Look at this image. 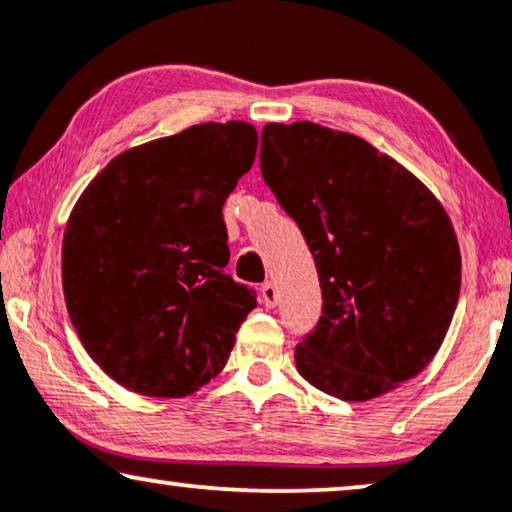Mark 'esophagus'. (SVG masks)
<instances>
[{
  "label": "esophagus",
  "mask_w": 512,
  "mask_h": 512,
  "mask_svg": "<svg viewBox=\"0 0 512 512\" xmlns=\"http://www.w3.org/2000/svg\"><path fill=\"white\" fill-rule=\"evenodd\" d=\"M261 298H263V305L265 307H275L277 305V298H279L277 286L272 284V282H265L263 289H261Z\"/></svg>",
  "instance_id": "34e87169"
}]
</instances>
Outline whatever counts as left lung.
<instances>
[{"instance_id": "1", "label": "left lung", "mask_w": 512, "mask_h": 512, "mask_svg": "<svg viewBox=\"0 0 512 512\" xmlns=\"http://www.w3.org/2000/svg\"><path fill=\"white\" fill-rule=\"evenodd\" d=\"M261 174L298 223L324 298L296 345L298 373L342 401H368L422 373L461 289L443 205L366 139L310 121L265 125Z\"/></svg>"}]
</instances>
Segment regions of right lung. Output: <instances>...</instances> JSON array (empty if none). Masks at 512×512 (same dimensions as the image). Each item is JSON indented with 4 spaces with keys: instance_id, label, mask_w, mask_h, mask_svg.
<instances>
[{
    "instance_id": "right-lung-1",
    "label": "right lung",
    "mask_w": 512,
    "mask_h": 512,
    "mask_svg": "<svg viewBox=\"0 0 512 512\" xmlns=\"http://www.w3.org/2000/svg\"><path fill=\"white\" fill-rule=\"evenodd\" d=\"M244 121L202 123L116 156L69 214L62 291L97 366L156 398L226 366L256 291L226 272L223 202L256 158Z\"/></svg>"
}]
</instances>
